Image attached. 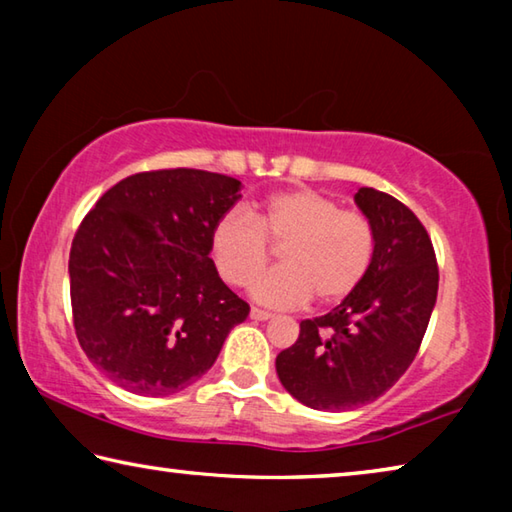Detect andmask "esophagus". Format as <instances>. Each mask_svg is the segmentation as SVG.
I'll return each mask as SVG.
<instances>
[{"instance_id": "esophagus-1", "label": "esophagus", "mask_w": 512, "mask_h": 512, "mask_svg": "<svg viewBox=\"0 0 512 512\" xmlns=\"http://www.w3.org/2000/svg\"><path fill=\"white\" fill-rule=\"evenodd\" d=\"M250 318H253V320H268V318H273V314H271V311L253 307V309H250Z\"/></svg>"}]
</instances>
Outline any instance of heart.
<instances>
[{
	"label": "heart",
	"instance_id": "b5f03b06",
	"mask_svg": "<svg viewBox=\"0 0 512 512\" xmlns=\"http://www.w3.org/2000/svg\"><path fill=\"white\" fill-rule=\"evenodd\" d=\"M273 248H284L280 271L257 277L250 293L271 307H300L314 296L336 305L366 277L375 255V230L366 214L341 210L316 189H289L250 212L232 210L216 221L210 239L216 271L244 287L264 271Z\"/></svg>",
	"mask_w": 512,
	"mask_h": 512
}]
</instances>
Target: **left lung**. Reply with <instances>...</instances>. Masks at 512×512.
Here are the masks:
<instances>
[{"instance_id":"obj_1","label":"left lung","mask_w":512,"mask_h":512,"mask_svg":"<svg viewBox=\"0 0 512 512\" xmlns=\"http://www.w3.org/2000/svg\"><path fill=\"white\" fill-rule=\"evenodd\" d=\"M354 203L375 230L366 277L339 307L300 323L275 359L282 386L316 411H350L384 395L420 350L438 296L431 239L409 207L361 187Z\"/></svg>"}]
</instances>
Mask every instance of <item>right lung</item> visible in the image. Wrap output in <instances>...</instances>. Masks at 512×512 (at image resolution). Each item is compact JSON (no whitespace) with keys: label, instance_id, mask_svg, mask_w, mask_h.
I'll return each mask as SVG.
<instances>
[{"label":"right lung","instance_id":"1","mask_svg":"<svg viewBox=\"0 0 512 512\" xmlns=\"http://www.w3.org/2000/svg\"><path fill=\"white\" fill-rule=\"evenodd\" d=\"M237 178L201 169L119 180L76 230L69 293L76 339L103 375L162 397L214 366L248 302L212 262V230L241 194Z\"/></svg>","mask_w":512,"mask_h":512}]
</instances>
